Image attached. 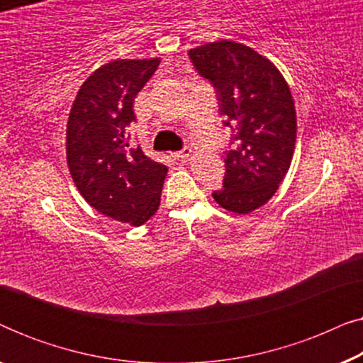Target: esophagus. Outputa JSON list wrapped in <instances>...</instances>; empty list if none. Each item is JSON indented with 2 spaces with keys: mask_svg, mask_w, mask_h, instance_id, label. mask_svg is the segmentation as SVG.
Masks as SVG:
<instances>
[{
  "mask_svg": "<svg viewBox=\"0 0 363 363\" xmlns=\"http://www.w3.org/2000/svg\"><path fill=\"white\" fill-rule=\"evenodd\" d=\"M191 155V148L190 147H185V148H182L180 152H173L172 153V157L175 158V160H185V158H188Z\"/></svg>",
  "mask_w": 363,
  "mask_h": 363,
  "instance_id": "1",
  "label": "esophagus"
}]
</instances>
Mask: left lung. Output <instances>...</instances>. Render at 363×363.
<instances>
[{
    "instance_id": "left-lung-1",
    "label": "left lung",
    "mask_w": 363,
    "mask_h": 363,
    "mask_svg": "<svg viewBox=\"0 0 363 363\" xmlns=\"http://www.w3.org/2000/svg\"><path fill=\"white\" fill-rule=\"evenodd\" d=\"M220 101L233 128L223 188L213 198L228 211L246 215L267 203L284 180L296 147V108L289 86L274 64L245 44L223 41L188 51Z\"/></svg>"
}]
</instances>
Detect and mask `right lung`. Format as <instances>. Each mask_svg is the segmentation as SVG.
Instances as JSON below:
<instances>
[{
	"instance_id": "right-lung-1",
	"label": "right lung",
	"mask_w": 363,
	"mask_h": 363,
	"mask_svg": "<svg viewBox=\"0 0 363 363\" xmlns=\"http://www.w3.org/2000/svg\"><path fill=\"white\" fill-rule=\"evenodd\" d=\"M160 59H117L94 71L69 113L66 155L71 177L89 205L132 226H142L160 206L167 167L130 145L133 99Z\"/></svg>"
}]
</instances>
